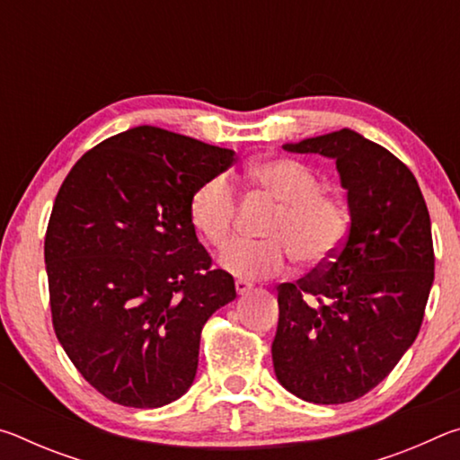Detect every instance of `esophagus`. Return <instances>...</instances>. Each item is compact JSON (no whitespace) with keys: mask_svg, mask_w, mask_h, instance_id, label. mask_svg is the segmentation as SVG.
Masks as SVG:
<instances>
[{"mask_svg":"<svg viewBox=\"0 0 460 460\" xmlns=\"http://www.w3.org/2000/svg\"><path fill=\"white\" fill-rule=\"evenodd\" d=\"M252 284L249 282H245V279H237L235 282V290H237V294H247L249 290H252Z\"/></svg>","mask_w":460,"mask_h":460,"instance_id":"34e87169","label":"esophagus"}]
</instances>
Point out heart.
Returning a JSON list of instances; mask_svg holds the SVG:
<instances>
[{"instance_id":"b5f03b06","label":"heart","mask_w":460,"mask_h":460,"mask_svg":"<svg viewBox=\"0 0 460 460\" xmlns=\"http://www.w3.org/2000/svg\"><path fill=\"white\" fill-rule=\"evenodd\" d=\"M249 184L278 205L263 231L270 241H235L221 255L229 274L258 279L282 274L296 258L302 266H324L337 255L349 231L345 205L323 192V182L294 158H261L245 170ZM237 194L225 174L200 182L189 200L192 227L207 243L223 249L233 237Z\"/></svg>"}]
</instances>
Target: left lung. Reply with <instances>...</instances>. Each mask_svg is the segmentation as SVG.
<instances>
[{
    "instance_id": "1",
    "label": "left lung",
    "mask_w": 460,
    "mask_h": 460,
    "mask_svg": "<svg viewBox=\"0 0 460 460\" xmlns=\"http://www.w3.org/2000/svg\"><path fill=\"white\" fill-rule=\"evenodd\" d=\"M284 150L337 162L351 225L331 261L278 286L274 371L300 400L347 403L384 381L418 337L434 282L430 215L410 168L353 129Z\"/></svg>"
}]
</instances>
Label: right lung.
Instances as JSON below:
<instances>
[{
  "label": "right lung",
  "instance_id": "add662e5",
  "mask_svg": "<svg viewBox=\"0 0 460 460\" xmlns=\"http://www.w3.org/2000/svg\"><path fill=\"white\" fill-rule=\"evenodd\" d=\"M235 152L154 126L107 137L76 162L44 239L52 324L107 400L160 408L192 385L202 326L235 300L189 217L190 194Z\"/></svg>",
  "mask_w": 460,
  "mask_h": 460
}]
</instances>
